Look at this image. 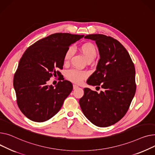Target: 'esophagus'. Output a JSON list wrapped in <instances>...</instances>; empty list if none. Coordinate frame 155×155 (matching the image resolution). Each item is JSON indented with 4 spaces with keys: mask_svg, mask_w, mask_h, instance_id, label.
Instances as JSON below:
<instances>
[{
    "mask_svg": "<svg viewBox=\"0 0 155 155\" xmlns=\"http://www.w3.org/2000/svg\"><path fill=\"white\" fill-rule=\"evenodd\" d=\"M77 88H79V86H78L76 85V84H73V89H76Z\"/></svg>",
    "mask_w": 155,
    "mask_h": 155,
    "instance_id": "1",
    "label": "esophagus"
}]
</instances>
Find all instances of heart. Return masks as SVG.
I'll use <instances>...</instances> for the list:
<instances>
[{"label":"heart","instance_id":"1","mask_svg":"<svg viewBox=\"0 0 155 155\" xmlns=\"http://www.w3.org/2000/svg\"><path fill=\"white\" fill-rule=\"evenodd\" d=\"M80 51L87 61H94L97 54V48L93 44L90 42L82 45L80 48ZM73 52L74 50L71 47L68 49L64 54V62H68L69 61L72 54H73ZM66 76L71 81L76 84H80L87 77V74L84 71L72 69L67 72Z\"/></svg>","mask_w":155,"mask_h":155}]
</instances>
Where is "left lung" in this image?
Returning a JSON list of instances; mask_svg holds the SVG:
<instances>
[{
  "label": "left lung",
  "instance_id": "8db88e82",
  "mask_svg": "<svg viewBox=\"0 0 155 155\" xmlns=\"http://www.w3.org/2000/svg\"><path fill=\"white\" fill-rule=\"evenodd\" d=\"M96 41L100 59L96 70L87 81L103 89L100 93L84 89L79 104L94 125L107 127L119 121L128 111L136 92L135 68L128 52L116 39L103 34H89Z\"/></svg>",
  "mask_w": 155,
  "mask_h": 155
}]
</instances>
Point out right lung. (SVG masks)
I'll use <instances>...</instances> for the list:
<instances>
[{
  "mask_svg": "<svg viewBox=\"0 0 155 155\" xmlns=\"http://www.w3.org/2000/svg\"><path fill=\"white\" fill-rule=\"evenodd\" d=\"M83 36L69 33L53 34L35 42L23 54L15 72L13 84L17 105L29 120L44 122L60 110L72 91V84L63 80L54 87L47 85V83L51 77L61 75L58 69L63 68L66 51L71 44Z\"/></svg>",
  "mask_w": 155,
  "mask_h": 155,
  "instance_id": "right-lung-1",
  "label": "right lung"
}]
</instances>
